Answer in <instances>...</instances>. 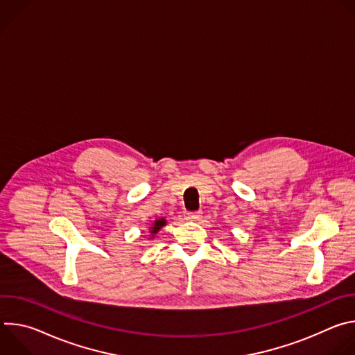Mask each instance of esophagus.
I'll return each instance as SVG.
<instances>
[{"mask_svg":"<svg viewBox=\"0 0 355 355\" xmlns=\"http://www.w3.org/2000/svg\"><path fill=\"white\" fill-rule=\"evenodd\" d=\"M187 218H188V220H191V222H198V220H200V218H202V212H200V211L189 212V214L187 215Z\"/></svg>","mask_w":355,"mask_h":355,"instance_id":"1","label":"esophagus"}]
</instances>
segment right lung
Segmentation results:
<instances>
[{
	"label": "right lung",
	"mask_w": 355,
	"mask_h": 355,
	"mask_svg": "<svg viewBox=\"0 0 355 355\" xmlns=\"http://www.w3.org/2000/svg\"><path fill=\"white\" fill-rule=\"evenodd\" d=\"M167 225V220L166 218H156L153 222L150 223L148 226V233H150V237L148 239H155V236L159 233V230L162 227H164Z\"/></svg>",
	"instance_id": "add662e5"
}]
</instances>
